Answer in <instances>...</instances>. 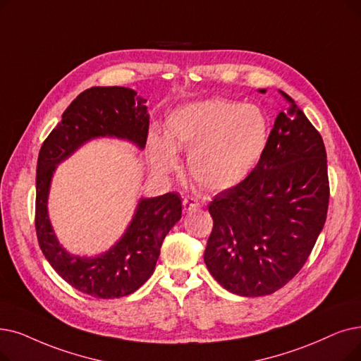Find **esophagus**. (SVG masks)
Listing matches in <instances>:
<instances>
[{"mask_svg": "<svg viewBox=\"0 0 361 361\" xmlns=\"http://www.w3.org/2000/svg\"><path fill=\"white\" fill-rule=\"evenodd\" d=\"M197 207H199V203H197L196 200H193L192 197H185V199L183 200V209H184V212L195 211Z\"/></svg>", "mask_w": 361, "mask_h": 361, "instance_id": "1", "label": "esophagus"}]
</instances>
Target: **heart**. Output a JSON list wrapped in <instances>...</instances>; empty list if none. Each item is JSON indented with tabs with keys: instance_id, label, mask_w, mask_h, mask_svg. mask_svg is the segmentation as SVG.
<instances>
[{
	"instance_id": "b5f03b06",
	"label": "heart",
	"mask_w": 361,
	"mask_h": 361,
	"mask_svg": "<svg viewBox=\"0 0 361 361\" xmlns=\"http://www.w3.org/2000/svg\"><path fill=\"white\" fill-rule=\"evenodd\" d=\"M164 137H149L150 164L166 174L177 168L176 152L187 153V171L200 189L223 192L245 181L261 161L270 121L257 104L226 99L187 103L164 123Z\"/></svg>"
}]
</instances>
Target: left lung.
<instances>
[{
    "label": "left lung",
    "mask_w": 361,
    "mask_h": 361,
    "mask_svg": "<svg viewBox=\"0 0 361 361\" xmlns=\"http://www.w3.org/2000/svg\"><path fill=\"white\" fill-rule=\"evenodd\" d=\"M265 92V90H261ZM292 103L280 112L261 161L240 184L209 203L214 227L205 259L219 285L240 296L270 295L308 259L329 207L320 133Z\"/></svg>",
    "instance_id": "8db88e82"
}]
</instances>
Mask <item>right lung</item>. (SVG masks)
Returning a JSON list of instances; mask_svg holds the SVG:
<instances>
[{
	"mask_svg": "<svg viewBox=\"0 0 361 361\" xmlns=\"http://www.w3.org/2000/svg\"><path fill=\"white\" fill-rule=\"evenodd\" d=\"M146 100L125 87H92L78 96L44 140L37 164L35 230L39 247L68 283L94 298H121L135 292L153 274L161 246L181 218L174 192L142 199L121 240L96 258L73 257L61 247L47 214V197L56 165L94 137L127 138L143 149L149 134Z\"/></svg>",
	"mask_w": 361,
	"mask_h": 361,
	"instance_id": "add662e5",
	"label": "right lung"
}]
</instances>
